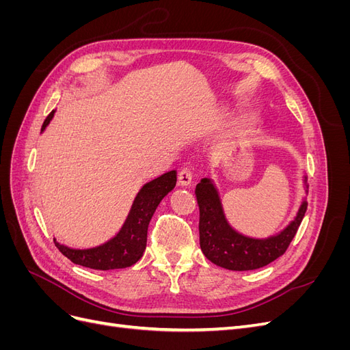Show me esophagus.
Segmentation results:
<instances>
[{"instance_id":"esophagus-1","label":"esophagus","mask_w":350,"mask_h":350,"mask_svg":"<svg viewBox=\"0 0 350 350\" xmlns=\"http://www.w3.org/2000/svg\"><path fill=\"white\" fill-rule=\"evenodd\" d=\"M178 183H179V185H183V187L191 185V183H193L191 169H189V167H183L181 171H179V174H178Z\"/></svg>"}]
</instances>
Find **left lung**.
I'll return each mask as SVG.
<instances>
[{
  "instance_id": "1",
  "label": "left lung",
  "mask_w": 350,
  "mask_h": 350,
  "mask_svg": "<svg viewBox=\"0 0 350 350\" xmlns=\"http://www.w3.org/2000/svg\"><path fill=\"white\" fill-rule=\"evenodd\" d=\"M196 197L200 208L198 230L201 251L216 266L235 271L256 270L283 256L298 232L308 206L304 201L295 220L280 234L267 239H254L238 234L229 226L217 189L208 178H203L197 184Z\"/></svg>"
}]
</instances>
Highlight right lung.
<instances>
[{
    "label": "right lung",
    "mask_w": 350,
    "mask_h": 350,
    "mask_svg": "<svg viewBox=\"0 0 350 350\" xmlns=\"http://www.w3.org/2000/svg\"><path fill=\"white\" fill-rule=\"evenodd\" d=\"M52 111L42 125V131L54 116ZM176 184V171L166 172L153 181L147 183L140 193L137 194L130 215L126 217L121 230L111 241L105 242L103 245L89 248V250H72L66 245H61L54 239L55 247L62 256H66L74 264L94 270H113L125 269L139 261L143 256L147 243V228L156 207L162 198L172 191Z\"/></svg>",
    "instance_id": "add662e5"
}]
</instances>
